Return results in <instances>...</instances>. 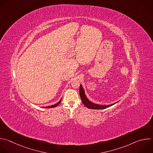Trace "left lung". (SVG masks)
<instances>
[{
    "mask_svg": "<svg viewBox=\"0 0 153 153\" xmlns=\"http://www.w3.org/2000/svg\"><path fill=\"white\" fill-rule=\"evenodd\" d=\"M79 94L80 95V98L82 100V103H83V105L87 107L89 109H106L107 108H109L114 105H115L117 103L111 104V105H98V104H95L94 103H92V101H91L86 97V94H85V90L83 89V88L82 87V85H80V89H79Z\"/></svg>",
    "mask_w": 153,
    "mask_h": 153,
    "instance_id": "8db88e82",
    "label": "left lung"
}]
</instances>
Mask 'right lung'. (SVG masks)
Instances as JSON below:
<instances>
[{
	"label": "right lung",
	"instance_id": "right-lung-1",
	"mask_svg": "<svg viewBox=\"0 0 153 153\" xmlns=\"http://www.w3.org/2000/svg\"><path fill=\"white\" fill-rule=\"evenodd\" d=\"M62 99V98H61ZM61 99L59 100V102H58L57 103H56V104H55L54 105H52V106H47V107H45V108H55V107H56V106H58L60 103H61Z\"/></svg>",
	"mask_w": 153,
	"mask_h": 153
}]
</instances>
